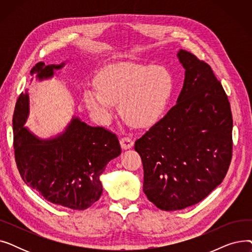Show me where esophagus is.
<instances>
[{"label":"esophagus","mask_w":252,"mask_h":252,"mask_svg":"<svg viewBox=\"0 0 252 252\" xmlns=\"http://www.w3.org/2000/svg\"><path fill=\"white\" fill-rule=\"evenodd\" d=\"M121 146L123 149H129L134 146V141L128 137H124L121 139Z\"/></svg>","instance_id":"1"}]
</instances>
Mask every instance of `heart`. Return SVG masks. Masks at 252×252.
Listing matches in <instances>:
<instances>
[{
	"label": "heart",
	"mask_w": 252,
	"mask_h": 252,
	"mask_svg": "<svg viewBox=\"0 0 252 252\" xmlns=\"http://www.w3.org/2000/svg\"><path fill=\"white\" fill-rule=\"evenodd\" d=\"M173 90V75L164 66L121 62L97 74L95 89L84 92V102L101 123L119 103V112L127 124L146 126L161 115Z\"/></svg>",
	"instance_id": "1"
}]
</instances>
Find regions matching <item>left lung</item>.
Returning <instances> with one entry per match:
<instances>
[{
  "instance_id": "8db88e82",
  "label": "left lung",
  "mask_w": 252,
  "mask_h": 252,
  "mask_svg": "<svg viewBox=\"0 0 252 252\" xmlns=\"http://www.w3.org/2000/svg\"><path fill=\"white\" fill-rule=\"evenodd\" d=\"M185 81L177 104L135 143L144 168L143 190L161 210L194 205L229 169L233 118L213 69L186 50L178 52Z\"/></svg>"
}]
</instances>
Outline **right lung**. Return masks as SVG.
Instances as JSON below:
<instances>
[{
  "label": "right lung",
  "mask_w": 252,
  "mask_h": 252,
  "mask_svg": "<svg viewBox=\"0 0 252 252\" xmlns=\"http://www.w3.org/2000/svg\"><path fill=\"white\" fill-rule=\"evenodd\" d=\"M63 65L38 62L31 75L42 81L52 77ZM29 105L26 90L18 97L13 114L15 161L22 180L52 203L75 210L91 207L102 194L100 176L106 164L122 152L116 135L74 117L63 134L54 139H38L23 127Z\"/></svg>",
  "instance_id": "obj_1"
}]
</instances>
